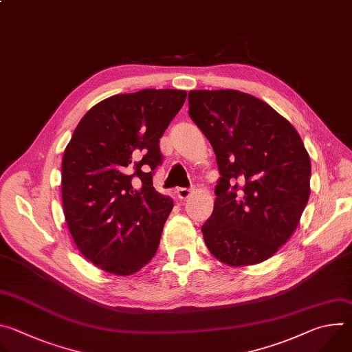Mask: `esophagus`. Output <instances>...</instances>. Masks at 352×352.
<instances>
[{"label":"esophagus","instance_id":"1","mask_svg":"<svg viewBox=\"0 0 352 352\" xmlns=\"http://www.w3.org/2000/svg\"><path fill=\"white\" fill-rule=\"evenodd\" d=\"M177 195H178L179 199H188L192 195V189H189V188H179L177 190Z\"/></svg>","mask_w":352,"mask_h":352}]
</instances>
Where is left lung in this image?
Instances as JSON below:
<instances>
[{
  "instance_id": "8db88e82",
  "label": "left lung",
  "mask_w": 352,
  "mask_h": 352,
  "mask_svg": "<svg viewBox=\"0 0 352 352\" xmlns=\"http://www.w3.org/2000/svg\"><path fill=\"white\" fill-rule=\"evenodd\" d=\"M189 117L213 146L220 178L202 226L223 263L272 258L295 231L309 199L311 159L295 128L262 100L238 90H190Z\"/></svg>"
}]
</instances>
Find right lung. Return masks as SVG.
Wrapping results in <instances>:
<instances>
[{
    "label": "right lung",
    "instance_id": "add662e5",
    "mask_svg": "<svg viewBox=\"0 0 352 352\" xmlns=\"http://www.w3.org/2000/svg\"><path fill=\"white\" fill-rule=\"evenodd\" d=\"M186 91L143 89L116 94L80 120L63 157V205L82 255L129 276L156 255L174 202L153 186L160 138Z\"/></svg>",
    "mask_w": 352,
    "mask_h": 352
}]
</instances>
